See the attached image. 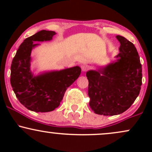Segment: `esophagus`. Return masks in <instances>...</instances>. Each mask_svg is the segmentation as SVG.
Here are the masks:
<instances>
[{"label":"esophagus","mask_w":152,"mask_h":152,"mask_svg":"<svg viewBox=\"0 0 152 152\" xmlns=\"http://www.w3.org/2000/svg\"><path fill=\"white\" fill-rule=\"evenodd\" d=\"M81 68L82 71H83V72H85V71H86L87 70H88V66H87V65H86V64H83V65H81Z\"/></svg>","instance_id":"obj_1"}]
</instances>
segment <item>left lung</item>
Listing matches in <instances>:
<instances>
[{
    "label": "left lung",
    "instance_id": "8db88e82",
    "mask_svg": "<svg viewBox=\"0 0 152 152\" xmlns=\"http://www.w3.org/2000/svg\"><path fill=\"white\" fill-rule=\"evenodd\" d=\"M120 42L117 60L98 71L86 72L89 106L95 114L114 116L126 111L139 96L142 69L137 48L126 38Z\"/></svg>",
    "mask_w": 152,
    "mask_h": 152
}]
</instances>
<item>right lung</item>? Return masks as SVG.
<instances>
[{
  "label": "right lung",
  "instance_id": "1",
  "mask_svg": "<svg viewBox=\"0 0 152 152\" xmlns=\"http://www.w3.org/2000/svg\"><path fill=\"white\" fill-rule=\"evenodd\" d=\"M54 31L42 30L26 38L19 46L10 66V84L20 104L31 111L48 112L60 105L64 94L78 78L79 66L48 71L34 76L31 53L36 41H50Z\"/></svg>",
  "mask_w": 152,
  "mask_h": 152
}]
</instances>
